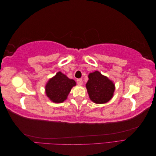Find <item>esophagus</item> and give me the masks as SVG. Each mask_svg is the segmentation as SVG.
Here are the masks:
<instances>
[{"label":"esophagus","instance_id":"obj_1","mask_svg":"<svg viewBox=\"0 0 156 156\" xmlns=\"http://www.w3.org/2000/svg\"><path fill=\"white\" fill-rule=\"evenodd\" d=\"M77 83L78 85H79V86L82 85V84H83V80H82L81 79H77Z\"/></svg>","mask_w":156,"mask_h":156}]
</instances>
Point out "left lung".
<instances>
[{
	"instance_id": "8db88e82",
	"label": "left lung",
	"mask_w": 156,
	"mask_h": 156,
	"mask_svg": "<svg viewBox=\"0 0 156 156\" xmlns=\"http://www.w3.org/2000/svg\"><path fill=\"white\" fill-rule=\"evenodd\" d=\"M86 88L90 99L98 104L105 103L109 101L115 90L113 82L98 71L88 75Z\"/></svg>"
}]
</instances>
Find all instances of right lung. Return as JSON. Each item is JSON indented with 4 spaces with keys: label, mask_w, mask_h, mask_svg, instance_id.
Returning a JSON list of instances; mask_svg holds the SVG:
<instances>
[{
    "label": "right lung",
    "mask_w": 156,
    "mask_h": 156,
    "mask_svg": "<svg viewBox=\"0 0 156 156\" xmlns=\"http://www.w3.org/2000/svg\"><path fill=\"white\" fill-rule=\"evenodd\" d=\"M75 85L76 83L74 80L69 79L59 72L46 84V95L53 102L62 103L66 100L71 90Z\"/></svg>",
    "instance_id": "right-lung-1"
}]
</instances>
